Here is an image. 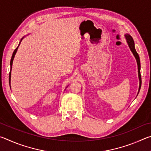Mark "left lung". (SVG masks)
<instances>
[{
	"instance_id": "left-lung-1",
	"label": "left lung",
	"mask_w": 151,
	"mask_h": 151,
	"mask_svg": "<svg viewBox=\"0 0 151 151\" xmlns=\"http://www.w3.org/2000/svg\"><path fill=\"white\" fill-rule=\"evenodd\" d=\"M124 37L127 39V42L128 45H129V47L130 48V50H131V52L133 54L134 57L136 58L137 63V66H138V75H139V91H138L137 95L139 94V93L140 89V86H141V76H140V58L137 52L136 49H135L134 47V42L133 39H132V37L129 34L124 35Z\"/></svg>"
}]
</instances>
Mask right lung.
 I'll return each mask as SVG.
<instances>
[{"instance_id": "1", "label": "right lung", "mask_w": 151, "mask_h": 151, "mask_svg": "<svg viewBox=\"0 0 151 151\" xmlns=\"http://www.w3.org/2000/svg\"><path fill=\"white\" fill-rule=\"evenodd\" d=\"M24 37H23L22 38L21 40H20V42H19V46H18V47H17L16 49H15V50H14L13 53H12V57H11V63H10V65H11V71H10V73H9V85H11V70H12V63H13V60H14V56H15V55H16V53H17V50H18V48H19V45H20V42H21V41H22V39H23Z\"/></svg>"}]
</instances>
